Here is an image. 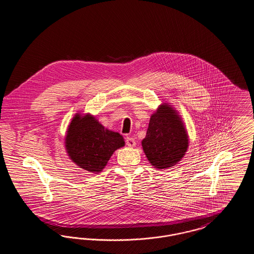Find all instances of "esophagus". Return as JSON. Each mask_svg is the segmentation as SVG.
I'll use <instances>...</instances> for the list:
<instances>
[{
  "label": "esophagus",
  "mask_w": 254,
  "mask_h": 254,
  "mask_svg": "<svg viewBox=\"0 0 254 254\" xmlns=\"http://www.w3.org/2000/svg\"><path fill=\"white\" fill-rule=\"evenodd\" d=\"M126 143H127V145H128L129 147H133V146L136 145V141H135L133 138H131V137H127Z\"/></svg>",
  "instance_id": "esophagus-1"
}]
</instances>
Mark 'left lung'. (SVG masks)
<instances>
[{"mask_svg": "<svg viewBox=\"0 0 254 254\" xmlns=\"http://www.w3.org/2000/svg\"><path fill=\"white\" fill-rule=\"evenodd\" d=\"M142 146L155 169H169L185 156L189 136L178 112L169 104H162L151 115Z\"/></svg>", "mask_w": 254, "mask_h": 254, "instance_id": "left-lung-1", "label": "left lung"}]
</instances>
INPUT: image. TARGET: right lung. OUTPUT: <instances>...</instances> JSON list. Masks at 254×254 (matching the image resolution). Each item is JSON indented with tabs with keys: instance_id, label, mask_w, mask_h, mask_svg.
<instances>
[{
	"instance_id": "right-lung-1",
	"label": "right lung",
	"mask_w": 254,
	"mask_h": 254,
	"mask_svg": "<svg viewBox=\"0 0 254 254\" xmlns=\"http://www.w3.org/2000/svg\"><path fill=\"white\" fill-rule=\"evenodd\" d=\"M64 145L78 167L99 173L113 152L125 145V140L120 133L106 128L94 116L76 113L67 127Z\"/></svg>"
}]
</instances>
